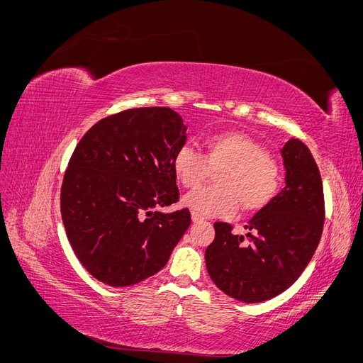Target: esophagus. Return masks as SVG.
I'll return each instance as SVG.
<instances>
[{
	"label": "esophagus",
	"mask_w": 363,
	"mask_h": 363,
	"mask_svg": "<svg viewBox=\"0 0 363 363\" xmlns=\"http://www.w3.org/2000/svg\"><path fill=\"white\" fill-rule=\"evenodd\" d=\"M191 218H192L194 223H203L204 221V218L201 215H199V213H195V212L191 213Z\"/></svg>",
	"instance_id": "1"
}]
</instances>
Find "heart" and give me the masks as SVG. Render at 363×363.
I'll return each instance as SVG.
<instances>
[{
  "mask_svg": "<svg viewBox=\"0 0 363 363\" xmlns=\"http://www.w3.org/2000/svg\"><path fill=\"white\" fill-rule=\"evenodd\" d=\"M206 155L184 145L175 151L172 168L184 188H199L212 171V188H200L183 199V204L203 216H232L240 206L244 213L267 207L280 188V167L260 142L239 131L206 138Z\"/></svg>",
  "mask_w": 363,
  "mask_h": 363,
  "instance_id": "heart-1",
  "label": "heart"
}]
</instances>
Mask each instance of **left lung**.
Segmentation results:
<instances>
[{"instance_id":"8db88e82","label":"left lung","mask_w":363,"mask_h":363,"mask_svg":"<svg viewBox=\"0 0 363 363\" xmlns=\"http://www.w3.org/2000/svg\"><path fill=\"white\" fill-rule=\"evenodd\" d=\"M281 157L284 188L250 219L247 238L233 235L227 223H215V239L206 248L213 283L244 303L267 301L286 291L311 262L323 235V180L311 150L292 138Z\"/></svg>"}]
</instances>
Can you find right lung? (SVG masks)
<instances>
[{"label":"right lung","instance_id":"1","mask_svg":"<svg viewBox=\"0 0 363 363\" xmlns=\"http://www.w3.org/2000/svg\"><path fill=\"white\" fill-rule=\"evenodd\" d=\"M186 125L169 107L128 108L98 121L77 144L65 172L60 212L69 244L87 272L130 286L159 272L191 225L179 201L175 151Z\"/></svg>","mask_w":363,"mask_h":363}]
</instances>
